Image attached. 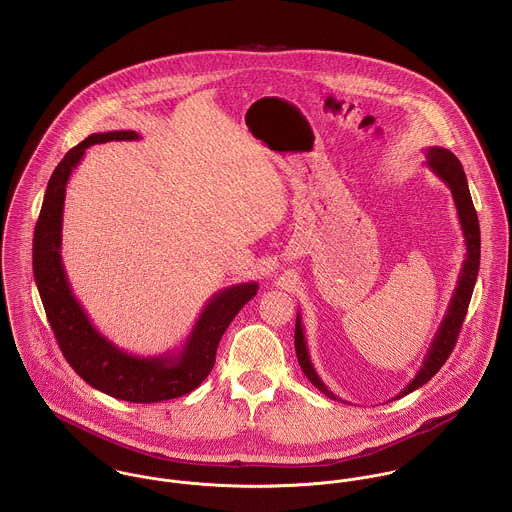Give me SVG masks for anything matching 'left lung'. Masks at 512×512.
Listing matches in <instances>:
<instances>
[{
	"label": "left lung",
	"instance_id": "left-lung-1",
	"mask_svg": "<svg viewBox=\"0 0 512 512\" xmlns=\"http://www.w3.org/2000/svg\"><path fill=\"white\" fill-rule=\"evenodd\" d=\"M428 167L438 175L439 179L449 187L453 201H455V209H457V217H459V224L465 236V260L461 266V274L457 280V288L451 295V301L447 305V311L443 315V321L439 325L438 333L430 345V351L424 359V363L420 366L418 374L408 382V386L396 396L402 398L414 390H418L420 386H424L428 380L434 378V374L438 372L441 366L445 365V361L449 359L455 341L459 337V329L463 325L471 295H473V288L477 282V274H479V260H481V232H479V219L471 201V193L467 187V177L463 171L461 161L443 147H428ZM293 345H295V355L301 370L305 372V376L309 378V382L319 388L325 396L339 400L319 378V374L315 372V368L311 365L309 353H307V343H305V333H303V325L301 319L297 315L295 319V337H293Z\"/></svg>",
	"mask_w": 512,
	"mask_h": 512
}]
</instances>
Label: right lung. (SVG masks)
Segmentation results:
<instances>
[{
  "label": "right lung",
  "mask_w": 512,
  "mask_h": 512,
  "mask_svg": "<svg viewBox=\"0 0 512 512\" xmlns=\"http://www.w3.org/2000/svg\"><path fill=\"white\" fill-rule=\"evenodd\" d=\"M132 130L92 134L74 146L55 167L33 236V274L57 343L74 372L92 388L126 402L151 404L195 390L213 370L220 337L234 315L250 301L258 284H236L215 293L199 315L179 353L136 357L96 331L76 301L61 258L65 191L86 147L138 140Z\"/></svg>",
  "instance_id": "right-lung-1"
}]
</instances>
